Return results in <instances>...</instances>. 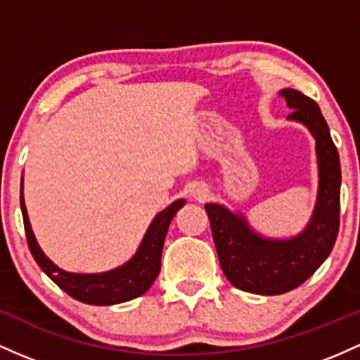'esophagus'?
<instances>
[{
	"label": "esophagus",
	"instance_id": "34e87169",
	"mask_svg": "<svg viewBox=\"0 0 360 360\" xmlns=\"http://www.w3.org/2000/svg\"><path fill=\"white\" fill-rule=\"evenodd\" d=\"M197 197H199V199H202V197H205V191H202V192L197 193Z\"/></svg>",
	"mask_w": 360,
	"mask_h": 360
}]
</instances>
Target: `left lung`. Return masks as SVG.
<instances>
[{
	"label": "left lung",
	"mask_w": 360,
	"mask_h": 360,
	"mask_svg": "<svg viewBox=\"0 0 360 360\" xmlns=\"http://www.w3.org/2000/svg\"><path fill=\"white\" fill-rule=\"evenodd\" d=\"M290 120L304 124L316 139L320 188L308 228L292 240H265L217 204H205L221 269L234 288L277 296L300 288L332 253L340 228V158L320 107L297 90H282Z\"/></svg>",
	"instance_id": "8db88e82"
}]
</instances>
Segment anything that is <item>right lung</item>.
Instances as JSON below:
<instances>
[{
    "mask_svg": "<svg viewBox=\"0 0 360 360\" xmlns=\"http://www.w3.org/2000/svg\"><path fill=\"white\" fill-rule=\"evenodd\" d=\"M23 187H20V205H22L23 226H25L27 243L32 257L39 264V267L49 276L56 284L75 300L86 302V304L110 306L119 304L143 296L151 288L155 278L158 277L161 269V252H163L165 236L173 216L185 204L184 199L173 202L163 212L155 217L146 231L143 243L131 260L122 267L110 270L105 274H70L64 272L42 253L32 233L28 223L25 200H23Z\"/></svg>",
    "mask_w": 360,
    "mask_h": 360,
    "instance_id": "obj_1",
    "label": "right lung"
}]
</instances>
